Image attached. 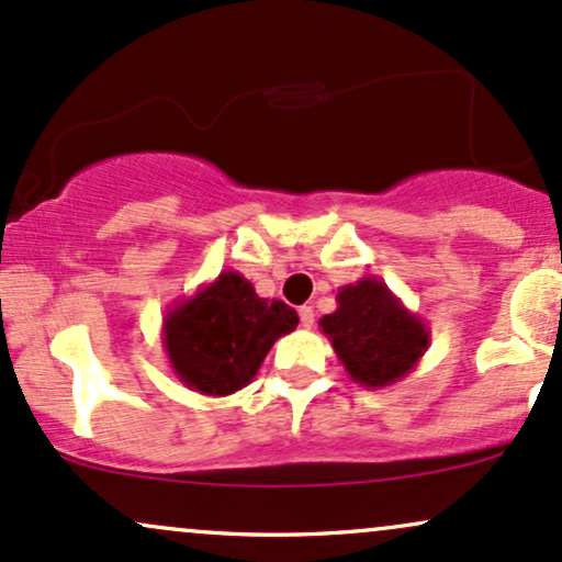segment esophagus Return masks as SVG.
<instances>
[{
	"instance_id": "34e87169",
	"label": "esophagus",
	"mask_w": 562,
	"mask_h": 562,
	"mask_svg": "<svg viewBox=\"0 0 562 562\" xmlns=\"http://www.w3.org/2000/svg\"><path fill=\"white\" fill-rule=\"evenodd\" d=\"M299 319H301V327H314V308L312 306H301L299 308Z\"/></svg>"
}]
</instances>
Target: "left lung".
Returning <instances> with one entry per match:
<instances>
[{
    "mask_svg": "<svg viewBox=\"0 0 562 562\" xmlns=\"http://www.w3.org/2000/svg\"><path fill=\"white\" fill-rule=\"evenodd\" d=\"M338 308L319 319L353 383L385 389L409 375L430 346L428 325L378 277H362L335 295Z\"/></svg>",
    "mask_w": 562,
    "mask_h": 562,
    "instance_id": "1",
    "label": "left lung"
}]
</instances>
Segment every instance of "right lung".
<instances>
[{
    "mask_svg": "<svg viewBox=\"0 0 562 562\" xmlns=\"http://www.w3.org/2000/svg\"><path fill=\"white\" fill-rule=\"evenodd\" d=\"M295 325V308L261 299L227 269L166 312L164 348L179 383L203 396H229L256 378L274 340Z\"/></svg>",
    "mask_w": 562,
    "mask_h": 562,
    "instance_id": "add662e5",
    "label": "right lung"
}]
</instances>
